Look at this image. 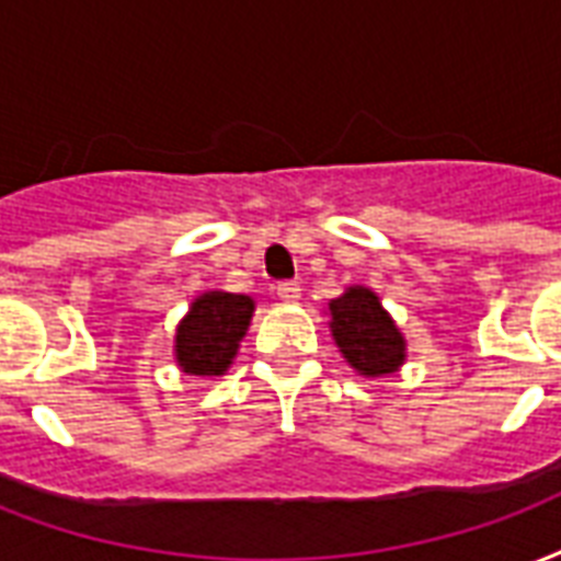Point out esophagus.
Masks as SVG:
<instances>
[{
    "mask_svg": "<svg viewBox=\"0 0 561 561\" xmlns=\"http://www.w3.org/2000/svg\"><path fill=\"white\" fill-rule=\"evenodd\" d=\"M299 282H279L276 285V297L282 299V302H297L299 299Z\"/></svg>",
    "mask_w": 561,
    "mask_h": 561,
    "instance_id": "esophagus-1",
    "label": "esophagus"
}]
</instances>
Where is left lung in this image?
Segmentation results:
<instances>
[{
  "mask_svg": "<svg viewBox=\"0 0 561 561\" xmlns=\"http://www.w3.org/2000/svg\"><path fill=\"white\" fill-rule=\"evenodd\" d=\"M332 309V335L344 358L358 374H391L403 362V335L388 318L374 290L350 288L344 297L329 302Z\"/></svg>",
  "mask_w": 561,
  "mask_h": 561,
  "instance_id": "obj_1",
  "label": "left lung"
}]
</instances>
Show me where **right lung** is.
<instances>
[{"mask_svg": "<svg viewBox=\"0 0 561 561\" xmlns=\"http://www.w3.org/2000/svg\"><path fill=\"white\" fill-rule=\"evenodd\" d=\"M252 299L243 294L211 290L191 306L176 332V358L185 374L220 376L232 365L238 341L252 318Z\"/></svg>", "mask_w": 561, "mask_h": 561, "instance_id": "add662e5", "label": "right lung"}]
</instances>
